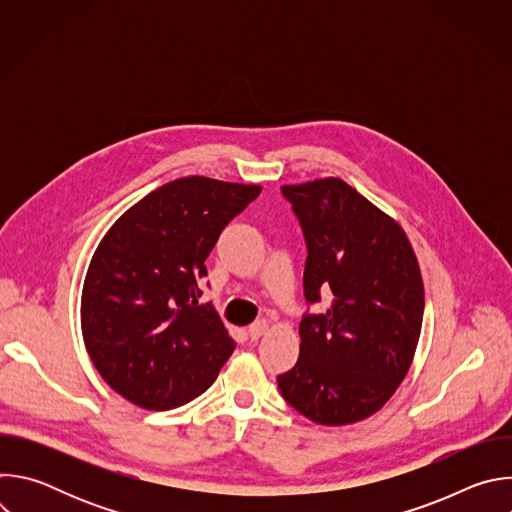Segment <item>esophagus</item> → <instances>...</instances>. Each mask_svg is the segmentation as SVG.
<instances>
[{"mask_svg": "<svg viewBox=\"0 0 512 512\" xmlns=\"http://www.w3.org/2000/svg\"><path fill=\"white\" fill-rule=\"evenodd\" d=\"M265 330H267V322H265V320H259V322H255V324H251V326L247 328V336H249L251 340H257L259 336L265 334Z\"/></svg>", "mask_w": 512, "mask_h": 512, "instance_id": "1", "label": "esophagus"}]
</instances>
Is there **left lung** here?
Returning a JSON list of instances; mask_svg holds the SVG:
<instances>
[{
    "label": "left lung",
    "mask_w": 512,
    "mask_h": 512,
    "mask_svg": "<svg viewBox=\"0 0 512 512\" xmlns=\"http://www.w3.org/2000/svg\"><path fill=\"white\" fill-rule=\"evenodd\" d=\"M281 194L306 239V304H332L302 316L300 358L277 385L304 417L348 425L379 411L411 367L425 304L417 257L393 218L340 178Z\"/></svg>",
    "instance_id": "1"
}]
</instances>
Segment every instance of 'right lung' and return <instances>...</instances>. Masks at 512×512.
<instances>
[{
    "label": "right lung",
    "mask_w": 512,
    "mask_h": 512,
    "mask_svg": "<svg viewBox=\"0 0 512 512\" xmlns=\"http://www.w3.org/2000/svg\"><path fill=\"white\" fill-rule=\"evenodd\" d=\"M259 186L188 176L131 206L87 271V352L127 401L166 411L204 393L235 350L214 306L200 304L206 257Z\"/></svg>",
    "instance_id": "obj_1"
}]
</instances>
